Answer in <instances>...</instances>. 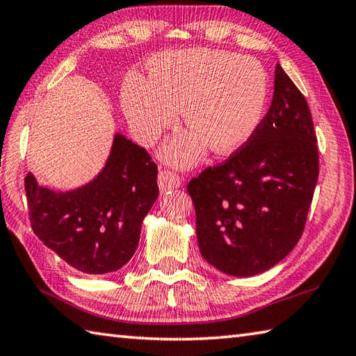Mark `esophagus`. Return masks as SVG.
Instances as JSON below:
<instances>
[{
    "instance_id": "1",
    "label": "esophagus",
    "mask_w": 356,
    "mask_h": 356,
    "mask_svg": "<svg viewBox=\"0 0 356 356\" xmlns=\"http://www.w3.org/2000/svg\"><path fill=\"white\" fill-rule=\"evenodd\" d=\"M181 184V179L177 175V173H173L170 170H161L159 175H158V186L161 192H169L177 189Z\"/></svg>"
}]
</instances>
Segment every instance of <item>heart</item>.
<instances>
[{
    "label": "heart",
    "instance_id": "obj_1",
    "mask_svg": "<svg viewBox=\"0 0 356 356\" xmlns=\"http://www.w3.org/2000/svg\"><path fill=\"white\" fill-rule=\"evenodd\" d=\"M268 96L270 80L256 58L195 48L156 56L150 79H127L122 106L144 144L155 143L183 108L191 130L172 138L161 156L177 167H191L203 158L207 145L217 155L243 147L264 120Z\"/></svg>",
    "mask_w": 356,
    "mask_h": 356
}]
</instances>
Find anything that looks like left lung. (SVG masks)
<instances>
[{
    "label": "left lung",
    "instance_id": "left-lung-1",
    "mask_svg": "<svg viewBox=\"0 0 356 356\" xmlns=\"http://www.w3.org/2000/svg\"><path fill=\"white\" fill-rule=\"evenodd\" d=\"M318 175L310 108L277 65L273 102L256 135L187 184L201 256L229 276L270 270L302 236Z\"/></svg>",
    "mask_w": 356,
    "mask_h": 356
}]
</instances>
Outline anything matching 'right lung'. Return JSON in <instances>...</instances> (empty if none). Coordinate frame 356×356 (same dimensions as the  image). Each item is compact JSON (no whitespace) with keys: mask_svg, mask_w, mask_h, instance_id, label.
Returning <instances> with one entry per match:
<instances>
[{"mask_svg":"<svg viewBox=\"0 0 356 356\" xmlns=\"http://www.w3.org/2000/svg\"><path fill=\"white\" fill-rule=\"evenodd\" d=\"M156 178L145 149L118 133L105 167L88 184L56 192L28 173L32 231L77 271H118L136 251L140 225L159 193Z\"/></svg>","mask_w":356,"mask_h":356,"instance_id":"1","label":"right lung"}]
</instances>
